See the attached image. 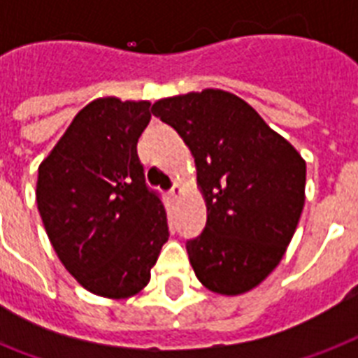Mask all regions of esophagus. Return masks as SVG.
Wrapping results in <instances>:
<instances>
[{"instance_id": "34e87169", "label": "esophagus", "mask_w": 358, "mask_h": 358, "mask_svg": "<svg viewBox=\"0 0 358 358\" xmlns=\"http://www.w3.org/2000/svg\"><path fill=\"white\" fill-rule=\"evenodd\" d=\"M169 193H171V196H174V199H178V196L182 195V185H180V184H174V185H173V189L169 191Z\"/></svg>"}]
</instances>
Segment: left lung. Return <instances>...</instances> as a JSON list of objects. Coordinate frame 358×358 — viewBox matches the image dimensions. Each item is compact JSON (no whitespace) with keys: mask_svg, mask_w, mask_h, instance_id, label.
I'll list each match as a JSON object with an SVG mask.
<instances>
[{"mask_svg":"<svg viewBox=\"0 0 358 358\" xmlns=\"http://www.w3.org/2000/svg\"><path fill=\"white\" fill-rule=\"evenodd\" d=\"M152 113L178 131L195 157L208 210L202 234L185 243L196 278L221 295L256 288L297 229L305 159L249 103L221 89L163 98Z\"/></svg>","mask_w":358,"mask_h":358,"instance_id":"left-lung-1","label":"left lung"}]
</instances>
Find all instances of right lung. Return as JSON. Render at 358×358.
<instances>
[{
    "label": "right lung",
    "instance_id": "add662e5",
    "mask_svg": "<svg viewBox=\"0 0 358 358\" xmlns=\"http://www.w3.org/2000/svg\"><path fill=\"white\" fill-rule=\"evenodd\" d=\"M148 108L115 96L87 103L38 167L36 206L59 260L109 299L145 288L169 239L165 208L137 156Z\"/></svg>",
    "mask_w": 358,
    "mask_h": 358
}]
</instances>
